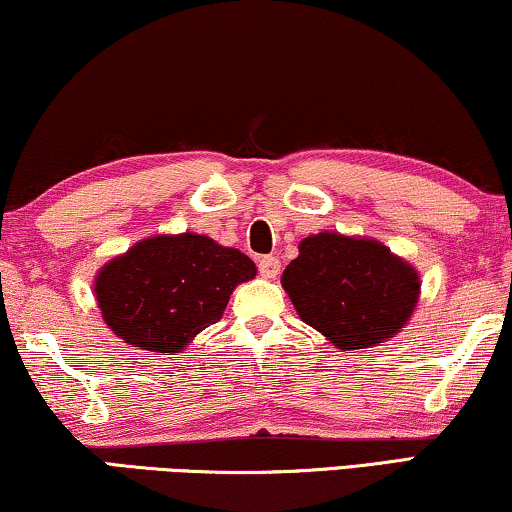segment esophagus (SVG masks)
I'll list each match as a JSON object with an SVG mask.
<instances>
[{
  "label": "esophagus",
  "mask_w": 512,
  "mask_h": 512,
  "mask_svg": "<svg viewBox=\"0 0 512 512\" xmlns=\"http://www.w3.org/2000/svg\"><path fill=\"white\" fill-rule=\"evenodd\" d=\"M259 273H262V276H264V278H269V280L278 278V273H280V262H278V257L266 255V257L259 259Z\"/></svg>",
  "instance_id": "34e87169"
}]
</instances>
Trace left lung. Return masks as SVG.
Masks as SVG:
<instances>
[{"label":"left lung","instance_id":"1","mask_svg":"<svg viewBox=\"0 0 512 512\" xmlns=\"http://www.w3.org/2000/svg\"><path fill=\"white\" fill-rule=\"evenodd\" d=\"M294 311L338 350L390 341L420 301V273L385 243L320 232L299 243L280 278Z\"/></svg>","mask_w":512,"mask_h":512}]
</instances>
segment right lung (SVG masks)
I'll return each instance as SVG.
<instances>
[{"mask_svg": "<svg viewBox=\"0 0 512 512\" xmlns=\"http://www.w3.org/2000/svg\"><path fill=\"white\" fill-rule=\"evenodd\" d=\"M257 276L241 250L206 234H155L95 276L97 308L129 348L181 352L225 313L234 287Z\"/></svg>", "mask_w": 512, "mask_h": 512, "instance_id": "add662e5", "label": "right lung"}]
</instances>
